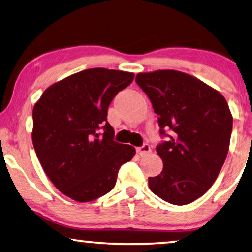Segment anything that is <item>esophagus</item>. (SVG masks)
<instances>
[{
	"label": "esophagus",
	"mask_w": 252,
	"mask_h": 252,
	"mask_svg": "<svg viewBox=\"0 0 252 252\" xmlns=\"http://www.w3.org/2000/svg\"><path fill=\"white\" fill-rule=\"evenodd\" d=\"M137 153L140 156H146L152 153V149H150V146L148 144H144L142 146H140V147L137 148Z\"/></svg>",
	"instance_id": "obj_1"
}]
</instances>
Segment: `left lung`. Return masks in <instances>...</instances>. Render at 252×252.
I'll return each mask as SVG.
<instances>
[{
    "instance_id": "1",
    "label": "left lung",
    "mask_w": 252,
    "mask_h": 252,
    "mask_svg": "<svg viewBox=\"0 0 252 252\" xmlns=\"http://www.w3.org/2000/svg\"><path fill=\"white\" fill-rule=\"evenodd\" d=\"M136 82L158 115L160 137L167 138L156 147L164 166L148 179L150 190L170 204H190L207 192L226 158L233 126L226 100L180 71L138 73Z\"/></svg>"
}]
</instances>
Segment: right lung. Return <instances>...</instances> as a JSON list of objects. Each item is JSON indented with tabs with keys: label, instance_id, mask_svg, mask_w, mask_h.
Wrapping results in <instances>:
<instances>
[{
	"label": "right lung",
	"instance_id": "1",
	"mask_svg": "<svg viewBox=\"0 0 252 252\" xmlns=\"http://www.w3.org/2000/svg\"><path fill=\"white\" fill-rule=\"evenodd\" d=\"M134 74L104 67L84 70L52 85L32 110V144L52 183L88 202L113 189L120 167L136 149L114 141L108 106Z\"/></svg>",
	"mask_w": 252,
	"mask_h": 252
}]
</instances>
